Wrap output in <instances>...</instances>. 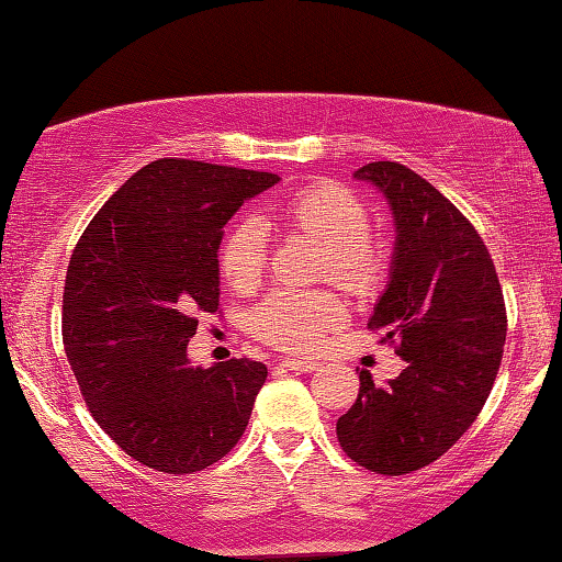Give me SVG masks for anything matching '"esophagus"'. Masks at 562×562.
<instances>
[{
  "label": "esophagus",
  "mask_w": 562,
  "mask_h": 562,
  "mask_svg": "<svg viewBox=\"0 0 562 562\" xmlns=\"http://www.w3.org/2000/svg\"><path fill=\"white\" fill-rule=\"evenodd\" d=\"M282 367H288L290 372H297V374H312L319 369L317 361H307V359H284Z\"/></svg>",
  "instance_id": "34e87169"
}]
</instances>
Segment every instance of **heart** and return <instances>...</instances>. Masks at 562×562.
<instances>
[{"label": "heart", "mask_w": 562, "mask_h": 562, "mask_svg": "<svg viewBox=\"0 0 562 562\" xmlns=\"http://www.w3.org/2000/svg\"><path fill=\"white\" fill-rule=\"evenodd\" d=\"M274 221L322 245L319 272L355 294L374 292L386 258L369 227L372 211L349 188L317 180L274 207ZM221 272L237 292H252L268 268V235L255 221L233 225L221 245ZM345 304L329 290H274L250 315V331L274 349L307 355L345 322Z\"/></svg>", "instance_id": "b5f03b06"}]
</instances>
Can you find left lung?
<instances>
[{
    "label": "left lung",
    "instance_id": "left-lung-1",
    "mask_svg": "<svg viewBox=\"0 0 562 562\" xmlns=\"http://www.w3.org/2000/svg\"><path fill=\"white\" fill-rule=\"evenodd\" d=\"M355 178L382 190L394 215L392 268L369 329L394 341L406 369L386 384L361 369L337 439L364 469L404 475L443 456L481 414L506 345V304L481 235L429 180L394 160Z\"/></svg>",
    "mask_w": 562,
    "mask_h": 562
}]
</instances>
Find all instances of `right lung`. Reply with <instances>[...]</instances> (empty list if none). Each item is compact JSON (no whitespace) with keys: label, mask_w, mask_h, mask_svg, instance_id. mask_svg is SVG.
<instances>
[{"label":"right lung","mask_w":562,"mask_h":562,"mask_svg":"<svg viewBox=\"0 0 562 562\" xmlns=\"http://www.w3.org/2000/svg\"><path fill=\"white\" fill-rule=\"evenodd\" d=\"M274 173L160 158L93 215L66 270V359L91 416L131 459L203 471L240 441L262 361L193 367L188 341L221 302L223 227Z\"/></svg>","instance_id":"right-lung-1"}]
</instances>
